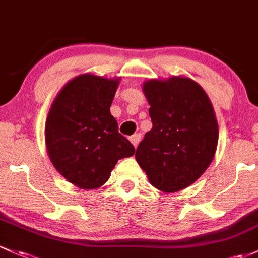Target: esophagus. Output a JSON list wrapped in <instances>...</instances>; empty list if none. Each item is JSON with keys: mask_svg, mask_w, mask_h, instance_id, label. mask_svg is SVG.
Segmentation results:
<instances>
[{"mask_svg": "<svg viewBox=\"0 0 258 258\" xmlns=\"http://www.w3.org/2000/svg\"><path fill=\"white\" fill-rule=\"evenodd\" d=\"M140 139H141V134H140V133H137V134L132 135V137L129 138V140L132 141V144H133V145L135 146V148H137V146H138V144H139Z\"/></svg>", "mask_w": 258, "mask_h": 258, "instance_id": "esophagus-1", "label": "esophagus"}]
</instances>
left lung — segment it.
<instances>
[{
	"instance_id": "1",
	"label": "left lung",
	"mask_w": 258,
	"mask_h": 258,
	"mask_svg": "<svg viewBox=\"0 0 258 258\" xmlns=\"http://www.w3.org/2000/svg\"><path fill=\"white\" fill-rule=\"evenodd\" d=\"M152 129L135 159L150 183L166 193L195 183L213 161L219 129L207 93L188 77L144 82Z\"/></svg>"
}]
</instances>
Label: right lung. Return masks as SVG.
I'll return each instance as SVG.
<instances>
[{"label":"right lung","mask_w":258,"mask_h":258,"mask_svg":"<svg viewBox=\"0 0 258 258\" xmlns=\"http://www.w3.org/2000/svg\"><path fill=\"white\" fill-rule=\"evenodd\" d=\"M119 79L84 74L69 81L52 102L45 123L49 159L82 189L103 185L118 160L135 149L110 114Z\"/></svg>","instance_id":"add662e5"}]
</instances>
